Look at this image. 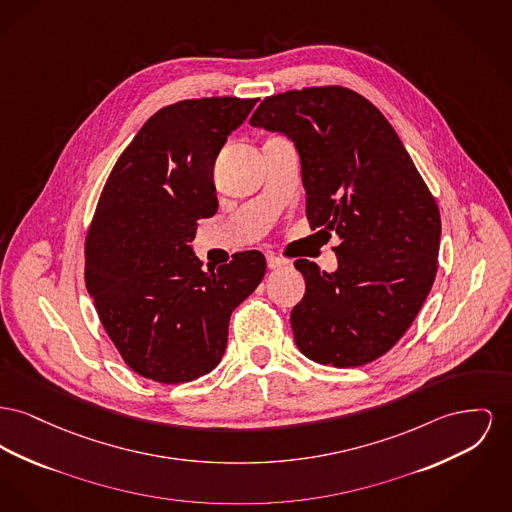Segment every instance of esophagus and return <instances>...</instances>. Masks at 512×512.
Returning a JSON list of instances; mask_svg holds the SVG:
<instances>
[{
    "label": "esophagus",
    "instance_id": "esophagus-1",
    "mask_svg": "<svg viewBox=\"0 0 512 512\" xmlns=\"http://www.w3.org/2000/svg\"><path fill=\"white\" fill-rule=\"evenodd\" d=\"M286 265V261L284 259H280V257H276L274 253H267V267L274 271V269H282Z\"/></svg>",
    "mask_w": 512,
    "mask_h": 512
}]
</instances>
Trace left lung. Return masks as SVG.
<instances>
[{"instance_id":"1","label":"left lung","mask_w":512,"mask_h":512,"mask_svg":"<svg viewBox=\"0 0 512 512\" xmlns=\"http://www.w3.org/2000/svg\"><path fill=\"white\" fill-rule=\"evenodd\" d=\"M249 123L294 141L309 226L340 238L336 271L294 263L305 278L290 315L301 354L334 367L381 358L433 286L441 240L435 197L387 118L346 87L272 94Z\"/></svg>"}]
</instances>
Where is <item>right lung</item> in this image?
Instances as JSON below:
<instances>
[{"label":"right lung","mask_w":512,"mask_h":512,"mask_svg":"<svg viewBox=\"0 0 512 512\" xmlns=\"http://www.w3.org/2000/svg\"><path fill=\"white\" fill-rule=\"evenodd\" d=\"M257 98L181 100L145 121L100 193L85 284L123 361L162 385L193 381L224 356L232 311L263 280L261 251L203 271L189 241L218 209L214 160Z\"/></svg>","instance_id":"1"}]
</instances>
